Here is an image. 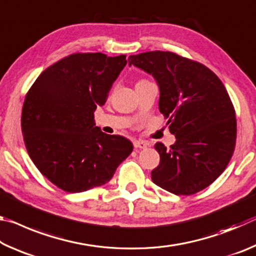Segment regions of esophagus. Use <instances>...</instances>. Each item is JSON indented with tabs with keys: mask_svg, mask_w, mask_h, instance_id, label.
<instances>
[{
	"mask_svg": "<svg viewBox=\"0 0 256 256\" xmlns=\"http://www.w3.org/2000/svg\"><path fill=\"white\" fill-rule=\"evenodd\" d=\"M133 146H134V148H136V149H144V148H146V142L136 140V141L133 142Z\"/></svg>",
	"mask_w": 256,
	"mask_h": 256,
	"instance_id": "obj_1",
	"label": "esophagus"
}]
</instances>
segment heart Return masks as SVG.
Wrapping results in <instances>:
<instances>
[{"mask_svg": "<svg viewBox=\"0 0 256 256\" xmlns=\"http://www.w3.org/2000/svg\"><path fill=\"white\" fill-rule=\"evenodd\" d=\"M140 81H141V80H140Z\"/></svg>", "mask_w": 256, "mask_h": 256, "instance_id": "1", "label": "heart"}]
</instances>
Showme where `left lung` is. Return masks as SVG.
Segmentation results:
<instances>
[{
  "label": "left lung",
  "mask_w": 256,
  "mask_h": 256,
  "mask_svg": "<svg viewBox=\"0 0 256 256\" xmlns=\"http://www.w3.org/2000/svg\"><path fill=\"white\" fill-rule=\"evenodd\" d=\"M152 74L160 89L159 110L175 144H154L160 156L151 178L176 196H192L222 175L236 146L237 123L230 97L209 68L172 52L152 50L128 58Z\"/></svg>",
  "instance_id": "1"
}]
</instances>
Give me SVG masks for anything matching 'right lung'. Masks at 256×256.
Masks as SVG:
<instances>
[{"instance_id": "1", "label": "right lung", "mask_w": 256, "mask_h": 256, "mask_svg": "<svg viewBox=\"0 0 256 256\" xmlns=\"http://www.w3.org/2000/svg\"><path fill=\"white\" fill-rule=\"evenodd\" d=\"M126 63V55L71 54L42 71L26 94V148L58 188L79 193L106 184L132 152L131 141L102 132L94 122Z\"/></svg>"}]
</instances>
